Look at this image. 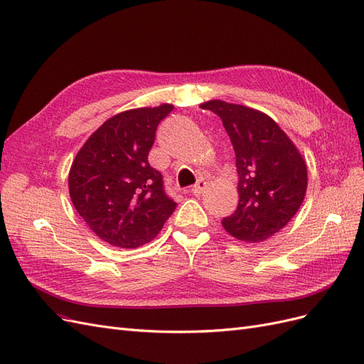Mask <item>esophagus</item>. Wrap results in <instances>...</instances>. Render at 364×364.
I'll use <instances>...</instances> for the list:
<instances>
[{"label": "esophagus", "mask_w": 364, "mask_h": 364, "mask_svg": "<svg viewBox=\"0 0 364 364\" xmlns=\"http://www.w3.org/2000/svg\"><path fill=\"white\" fill-rule=\"evenodd\" d=\"M205 188H206V181L205 179H199V181L196 182V185L193 186V188H191V193L194 196H200Z\"/></svg>", "instance_id": "esophagus-1"}]
</instances>
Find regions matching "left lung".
<instances>
[{
  "label": "left lung",
  "instance_id": "1",
  "mask_svg": "<svg viewBox=\"0 0 364 364\" xmlns=\"http://www.w3.org/2000/svg\"><path fill=\"white\" fill-rule=\"evenodd\" d=\"M222 118L235 151L238 206L223 218L229 235L259 243L287 225L301 208L306 164L287 134L261 111L223 100L200 105Z\"/></svg>",
  "mask_w": 364,
  "mask_h": 364
}]
</instances>
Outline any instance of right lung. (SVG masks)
Returning <instances> with one entry per match:
<instances>
[{
    "label": "right lung",
    "mask_w": 364,
    "mask_h": 364,
    "mask_svg": "<svg viewBox=\"0 0 364 364\" xmlns=\"http://www.w3.org/2000/svg\"><path fill=\"white\" fill-rule=\"evenodd\" d=\"M173 105L119 112L86 139L73 161L68 186L74 208L106 243L135 249L149 243L176 209L162 174L149 164L161 121Z\"/></svg>",
    "instance_id": "1"
}]
</instances>
